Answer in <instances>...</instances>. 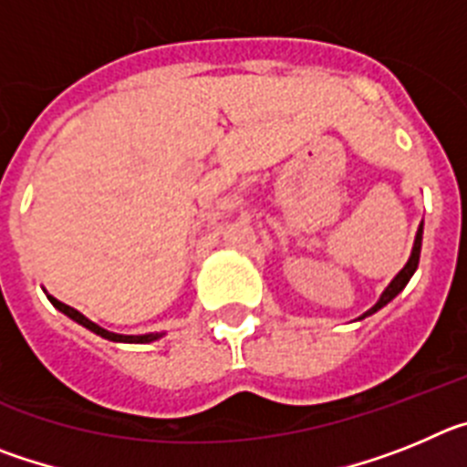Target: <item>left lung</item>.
I'll use <instances>...</instances> for the list:
<instances>
[{"mask_svg":"<svg viewBox=\"0 0 467 467\" xmlns=\"http://www.w3.org/2000/svg\"><path fill=\"white\" fill-rule=\"evenodd\" d=\"M420 241H423V224L419 226V234H416V243H414V250H411V257H410V262L404 264V269L400 271L398 275H395V278H393V283L388 285V287H386V292H383V295H381V299L377 301V306H372V308H369V311H367L365 316H362V317H367V316H372V313H377L379 308H381V306H386L388 301H390V299H395V296H398L400 292L404 290V285L410 283V278H411V275H414L416 266H419V257H420Z\"/></svg>","mask_w":467,"mask_h":467,"instance_id":"8db88e82","label":"left lung"}]
</instances>
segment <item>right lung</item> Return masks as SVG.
<instances>
[{
	"label": "right lung",
	"mask_w": 467,
	"mask_h": 467,
	"mask_svg": "<svg viewBox=\"0 0 467 467\" xmlns=\"http://www.w3.org/2000/svg\"><path fill=\"white\" fill-rule=\"evenodd\" d=\"M48 301H51V304H53V306L57 308V311H63L65 316L72 317L74 323L84 325V327H86V329H90V332L100 334L102 339H109V341H123V344H147V341L159 339V334H142V337H123V334L107 332V329H102V327H98V325H95V323H90L88 317L81 316L79 311H74L72 306H67V304H63V301H57L56 296H48Z\"/></svg>",
	"instance_id": "obj_1"
}]
</instances>
